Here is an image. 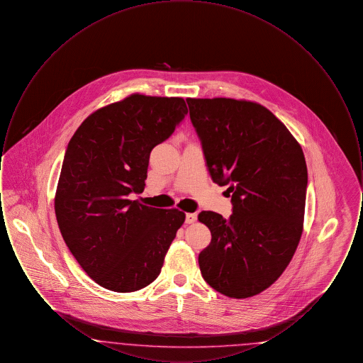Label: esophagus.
<instances>
[{
    "label": "esophagus",
    "instance_id": "obj_1",
    "mask_svg": "<svg viewBox=\"0 0 363 363\" xmlns=\"http://www.w3.org/2000/svg\"><path fill=\"white\" fill-rule=\"evenodd\" d=\"M196 220H197V215H196V213H186V219H185V222H186L188 225L194 223Z\"/></svg>",
    "mask_w": 363,
    "mask_h": 363
}]
</instances>
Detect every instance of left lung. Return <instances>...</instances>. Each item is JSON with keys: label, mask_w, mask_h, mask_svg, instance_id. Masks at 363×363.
<instances>
[{"label": "left lung", "mask_w": 363, "mask_h": 363, "mask_svg": "<svg viewBox=\"0 0 363 363\" xmlns=\"http://www.w3.org/2000/svg\"><path fill=\"white\" fill-rule=\"evenodd\" d=\"M208 172L227 186L233 213L203 211L212 240L199 255L208 284L249 298L277 281L303 230L308 169L299 143L264 106L230 98L186 99Z\"/></svg>", "instance_id": "obj_1"}]
</instances>
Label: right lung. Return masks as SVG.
<instances>
[{
    "label": "right lung",
    "instance_id": "add662e5",
    "mask_svg": "<svg viewBox=\"0 0 363 363\" xmlns=\"http://www.w3.org/2000/svg\"><path fill=\"white\" fill-rule=\"evenodd\" d=\"M182 98L133 94L88 116L70 138L54 209L62 238L86 275L117 293L159 277L185 213L130 200L143 193L152 148L185 118Z\"/></svg>",
    "mask_w": 363,
    "mask_h": 363
}]
</instances>
